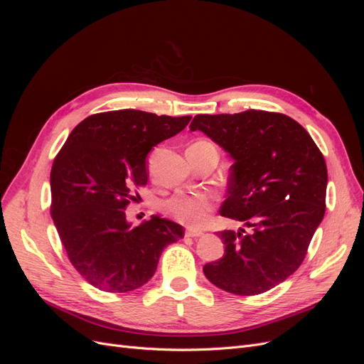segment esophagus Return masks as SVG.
<instances>
[{"instance_id":"34e87169","label":"esophagus","mask_w":364,"mask_h":364,"mask_svg":"<svg viewBox=\"0 0 364 364\" xmlns=\"http://www.w3.org/2000/svg\"><path fill=\"white\" fill-rule=\"evenodd\" d=\"M185 235H186V237H193V238H197V237H202V235H203V232H202V230L188 229V230H186V232H185Z\"/></svg>"}]
</instances>
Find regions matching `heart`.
I'll use <instances>...</instances> for the list:
<instances>
[{
	"mask_svg": "<svg viewBox=\"0 0 364 364\" xmlns=\"http://www.w3.org/2000/svg\"><path fill=\"white\" fill-rule=\"evenodd\" d=\"M213 208V196L205 193H176L164 203L165 213L190 228H202L206 225Z\"/></svg>",
	"mask_w": 364,
	"mask_h": 364,
	"instance_id": "heart-1",
	"label": "heart"
}]
</instances>
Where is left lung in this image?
<instances>
[{
	"label": "left lung",
	"mask_w": 364,
	"mask_h": 364,
	"mask_svg": "<svg viewBox=\"0 0 364 364\" xmlns=\"http://www.w3.org/2000/svg\"><path fill=\"white\" fill-rule=\"evenodd\" d=\"M190 130L232 158L220 214L249 228L218 234L225 255L205 264V277L240 296L277 287L301 266L325 215L323 155L297 121L277 112L196 115Z\"/></svg>",
	"instance_id": "8db88e82"
}]
</instances>
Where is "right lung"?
I'll use <instances>...</instances> for the list:
<instances>
[{
  "label": "right lung",
  "mask_w": 364,
  "mask_h": 364,
  "mask_svg": "<svg viewBox=\"0 0 364 364\" xmlns=\"http://www.w3.org/2000/svg\"><path fill=\"white\" fill-rule=\"evenodd\" d=\"M191 117L123 109L85 118L54 159L51 217L74 269L107 293H126L150 281L162 250L185 230L151 215L132 226L126 206L132 186L147 183L146 158L179 134Z\"/></svg>",
  "instance_id": "right-lung-1"
}]
</instances>
